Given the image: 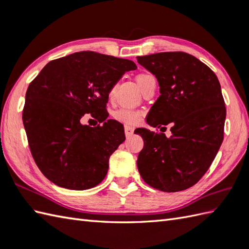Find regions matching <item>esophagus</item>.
I'll return each instance as SVG.
<instances>
[{
	"label": "esophagus",
	"instance_id": "1",
	"mask_svg": "<svg viewBox=\"0 0 249 249\" xmlns=\"http://www.w3.org/2000/svg\"><path fill=\"white\" fill-rule=\"evenodd\" d=\"M133 134H134V129L129 127V126H125V135H126V137L128 138V137H130Z\"/></svg>",
	"mask_w": 249,
	"mask_h": 249
}]
</instances>
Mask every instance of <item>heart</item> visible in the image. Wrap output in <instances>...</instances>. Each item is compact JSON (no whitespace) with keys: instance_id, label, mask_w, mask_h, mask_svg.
<instances>
[{"instance_id":"1","label":"heart","mask_w":249,"mask_h":249,"mask_svg":"<svg viewBox=\"0 0 249 249\" xmlns=\"http://www.w3.org/2000/svg\"><path fill=\"white\" fill-rule=\"evenodd\" d=\"M155 78L150 72H139L138 75L136 76V82L138 84V87L141 89V91H143L144 88L149 84L151 81H154ZM113 92V89H111L110 93ZM113 118L121 122V123L126 124V125H135L138 123L140 119V113L138 111L130 110L127 108H120L113 112Z\"/></svg>"}]
</instances>
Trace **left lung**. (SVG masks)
Masks as SVG:
<instances>
[{
    "label": "left lung",
    "instance_id": "left-lung-1",
    "mask_svg": "<svg viewBox=\"0 0 249 249\" xmlns=\"http://www.w3.org/2000/svg\"><path fill=\"white\" fill-rule=\"evenodd\" d=\"M157 78L160 96L146 123L171 137L138 128L144 141L137 160L141 178L153 188L176 193L194 186L208 171L224 140L225 100L214 71L185 52L137 56ZM136 133V131H135Z\"/></svg>",
    "mask_w": 249,
    "mask_h": 249
}]
</instances>
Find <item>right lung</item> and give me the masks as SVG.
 Here are the masks:
<instances>
[{"label":"right lung","instance_id":"add662e5","mask_svg":"<svg viewBox=\"0 0 249 249\" xmlns=\"http://www.w3.org/2000/svg\"><path fill=\"white\" fill-rule=\"evenodd\" d=\"M136 68L133 61L81 51L49 62L30 83L22 121L32 156L49 181L84 190L105 178L125 140L123 125L107 120L106 105L123 73ZM87 113L102 125H82Z\"/></svg>","mask_w":249,"mask_h":249}]
</instances>
